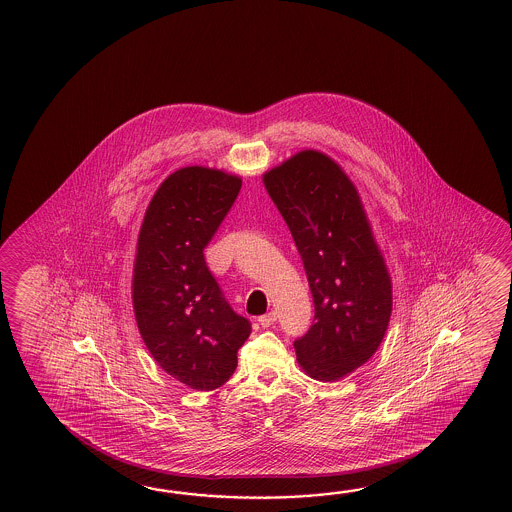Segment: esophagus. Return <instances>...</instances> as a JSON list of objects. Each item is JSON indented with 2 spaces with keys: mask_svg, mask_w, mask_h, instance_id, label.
I'll return each instance as SVG.
<instances>
[{
  "mask_svg": "<svg viewBox=\"0 0 512 512\" xmlns=\"http://www.w3.org/2000/svg\"><path fill=\"white\" fill-rule=\"evenodd\" d=\"M258 322H260L261 327H271L272 324L276 322V313L271 311V313H267V315L260 316Z\"/></svg>",
  "mask_w": 512,
  "mask_h": 512,
  "instance_id": "esophagus-1",
  "label": "esophagus"
}]
</instances>
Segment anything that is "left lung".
<instances>
[{"label":"left lung","mask_w":512,"mask_h":512,"mask_svg":"<svg viewBox=\"0 0 512 512\" xmlns=\"http://www.w3.org/2000/svg\"><path fill=\"white\" fill-rule=\"evenodd\" d=\"M293 234L313 294L315 320L294 340L300 366L337 381L381 346L392 315V282L359 194L324 153L305 150L263 175Z\"/></svg>","instance_id":"obj_1"}]
</instances>
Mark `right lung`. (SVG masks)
I'll return each mask as SVG.
<instances>
[{"label":"right lung","instance_id":"1","mask_svg":"<svg viewBox=\"0 0 512 512\" xmlns=\"http://www.w3.org/2000/svg\"><path fill=\"white\" fill-rule=\"evenodd\" d=\"M240 188V177L219 170H177L150 201L137 243L133 307L142 340L168 375L201 392L229 381L252 331L205 261Z\"/></svg>","mask_w":512,"mask_h":512}]
</instances>
